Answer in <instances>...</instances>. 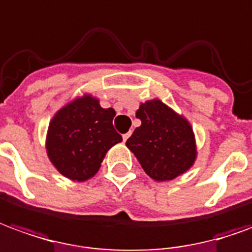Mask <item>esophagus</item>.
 Instances as JSON below:
<instances>
[{
	"label": "esophagus",
	"instance_id": "esophagus-1",
	"mask_svg": "<svg viewBox=\"0 0 252 252\" xmlns=\"http://www.w3.org/2000/svg\"><path fill=\"white\" fill-rule=\"evenodd\" d=\"M130 134H131V131H129V133H126V134H123V141H126L127 138L130 137Z\"/></svg>",
	"mask_w": 252,
	"mask_h": 252
}]
</instances>
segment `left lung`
<instances>
[{
    "instance_id": "obj_1",
    "label": "left lung",
    "mask_w": 252,
    "mask_h": 252,
    "mask_svg": "<svg viewBox=\"0 0 252 252\" xmlns=\"http://www.w3.org/2000/svg\"><path fill=\"white\" fill-rule=\"evenodd\" d=\"M141 126L126 145L152 179L172 180L191 167L195 140L190 123L160 100L142 103L135 112Z\"/></svg>"
}]
</instances>
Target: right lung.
Segmentation results:
<instances>
[{
	"instance_id": "obj_1",
	"label": "right lung",
	"mask_w": 252,
	"mask_h": 252,
	"mask_svg": "<svg viewBox=\"0 0 252 252\" xmlns=\"http://www.w3.org/2000/svg\"><path fill=\"white\" fill-rule=\"evenodd\" d=\"M112 108H101L91 94L76 99L61 108L50 122L47 155L61 174L84 182L92 178L107 151L122 141L114 129Z\"/></svg>"
}]
</instances>
